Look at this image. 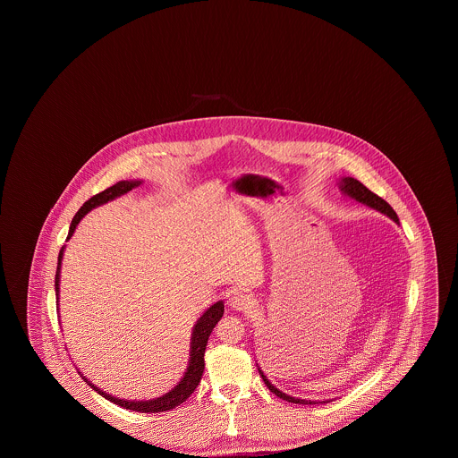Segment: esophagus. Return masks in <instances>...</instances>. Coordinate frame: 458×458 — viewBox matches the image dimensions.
<instances>
[{
    "instance_id": "obj_1",
    "label": "esophagus",
    "mask_w": 458,
    "mask_h": 458,
    "mask_svg": "<svg viewBox=\"0 0 458 458\" xmlns=\"http://www.w3.org/2000/svg\"><path fill=\"white\" fill-rule=\"evenodd\" d=\"M230 304L237 310H249L256 304V299L247 292H235L230 299Z\"/></svg>"
}]
</instances>
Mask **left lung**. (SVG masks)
Instances as JSON below:
<instances>
[{
    "mask_svg": "<svg viewBox=\"0 0 458 458\" xmlns=\"http://www.w3.org/2000/svg\"><path fill=\"white\" fill-rule=\"evenodd\" d=\"M340 191H342L345 196H349L350 199H353V200H357V202H360V204H364V206H369L372 209H376V211H379V213L386 215V216H388V218H392L394 223H400V221H398V216H396V213L393 211L392 206H390L385 199H381V197L376 196L374 192H370L369 189H368L364 183H360L357 178H352V176H345V178H342V180H340ZM258 370H259V374H261L264 385L271 390V393H275L276 396H280L282 400L292 402V403H302V405L318 403V402L302 400V398H295V396L286 394V393L282 392V390H278L276 386H273V385L269 383V379L264 376V372H262L261 368H258ZM321 403H323V402H321Z\"/></svg>",
    "mask_w": 458,
    "mask_h": 458,
    "instance_id": "left-lung-1",
    "label": "left lung"
}]
</instances>
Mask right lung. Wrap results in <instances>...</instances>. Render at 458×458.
<instances>
[{"label":"right lung","mask_w":458,"mask_h":458,"mask_svg":"<svg viewBox=\"0 0 458 458\" xmlns=\"http://www.w3.org/2000/svg\"><path fill=\"white\" fill-rule=\"evenodd\" d=\"M142 182L140 180H122L118 183H114L113 187H109L106 191L96 194L94 197H90L89 200L84 202V206L77 211V215L72 219L70 223V230H68V237L70 239L73 233H75V228L77 225L81 223V219L84 218L88 215L90 209L101 206V204H106L108 200H113L116 197L123 196L127 192H131V189L139 187ZM64 250L65 247H62L60 254H58V267H56V276H55V290H56V299L60 295V269H62V259H64ZM225 312V304L223 301H219L216 304L211 305L199 319H197L194 329H192V338H191V357H189V366L187 370L183 374V377L180 379V383L174 386V390H170L168 393H165L163 396L159 398H153V400H125V398H116L109 393L103 392L101 388H98L96 385H92L90 381H88L86 376H82L86 379L90 388H94V392L99 393L101 396H105L109 402L123 407V409H129L133 412H146V414H154V412H166V411H172L176 405L183 403L197 388L200 377H202V372H204V352H206V345H208V338L211 335V331L215 329V327L218 325L221 316Z\"/></svg>","instance_id":"1"}]
</instances>
